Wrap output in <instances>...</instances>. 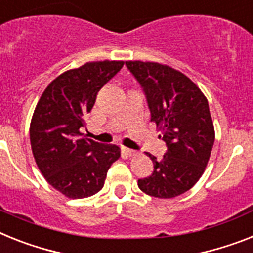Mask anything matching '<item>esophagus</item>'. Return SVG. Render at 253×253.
Returning a JSON list of instances; mask_svg holds the SVG:
<instances>
[{
    "instance_id": "34e87169",
    "label": "esophagus",
    "mask_w": 253,
    "mask_h": 253,
    "mask_svg": "<svg viewBox=\"0 0 253 253\" xmlns=\"http://www.w3.org/2000/svg\"><path fill=\"white\" fill-rule=\"evenodd\" d=\"M123 153L126 154L127 157H133V156H136L137 152L136 150H132V149H128V148H122Z\"/></svg>"
}]
</instances>
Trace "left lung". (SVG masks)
<instances>
[{
  "label": "left lung",
  "mask_w": 253,
  "mask_h": 253,
  "mask_svg": "<svg viewBox=\"0 0 253 253\" xmlns=\"http://www.w3.org/2000/svg\"><path fill=\"white\" fill-rule=\"evenodd\" d=\"M126 65L143 86L152 122L167 145L162 159L146 153L154 171L137 185L156 198H175L197 184L209 163L215 143L209 101L190 78L169 65L141 60Z\"/></svg>",
  "instance_id": "left-lung-1"
}]
</instances>
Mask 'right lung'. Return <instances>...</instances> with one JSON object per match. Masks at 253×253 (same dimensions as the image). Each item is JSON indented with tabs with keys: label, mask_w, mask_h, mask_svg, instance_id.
I'll return each mask as SVG.
<instances>
[{
	"label": "right lung",
	"mask_w": 253,
	"mask_h": 253,
	"mask_svg": "<svg viewBox=\"0 0 253 253\" xmlns=\"http://www.w3.org/2000/svg\"><path fill=\"white\" fill-rule=\"evenodd\" d=\"M125 61H88L61 73L38 100L29 127L32 153L38 169L67 198H87L100 192L112 163L121 157L117 145L82 137L81 127L97 92Z\"/></svg>",
	"instance_id": "add662e5"
}]
</instances>
